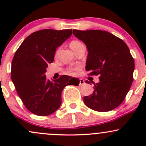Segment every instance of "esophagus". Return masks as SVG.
I'll return each instance as SVG.
<instances>
[{
  "mask_svg": "<svg viewBox=\"0 0 146 146\" xmlns=\"http://www.w3.org/2000/svg\"><path fill=\"white\" fill-rule=\"evenodd\" d=\"M85 83V81H84V80L82 78H80V80H79V85H83Z\"/></svg>",
  "mask_w": 146,
  "mask_h": 146,
  "instance_id": "obj_1",
  "label": "esophagus"
}]
</instances>
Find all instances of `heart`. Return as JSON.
Instances as JSON below:
<instances>
[{"label":"heart","instance_id":"1","mask_svg":"<svg viewBox=\"0 0 146 146\" xmlns=\"http://www.w3.org/2000/svg\"><path fill=\"white\" fill-rule=\"evenodd\" d=\"M82 43H80V42H78V41H72V42L70 43V46L72 49L74 50L75 48H77L78 46L82 45ZM78 69H80V67H78V66L76 68H70V70H68V73H73V72L78 70Z\"/></svg>","mask_w":146,"mask_h":146}]
</instances>
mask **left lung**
<instances>
[{
  "label": "left lung",
  "instance_id": "8db88e82",
  "mask_svg": "<svg viewBox=\"0 0 146 146\" xmlns=\"http://www.w3.org/2000/svg\"><path fill=\"white\" fill-rule=\"evenodd\" d=\"M73 35L85 44L88 51L85 69L90 76H99L92 95L84 97L89 108L108 111L124 100L133 82L134 61L122 39L106 31L73 29ZM86 83L90 81L86 80Z\"/></svg>",
  "mask_w": 146,
  "mask_h": 146
}]
</instances>
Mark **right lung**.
Here are the masks:
<instances>
[{"instance_id":"1","label":"right lung","mask_w":146,"mask_h":146,"mask_svg":"<svg viewBox=\"0 0 146 146\" xmlns=\"http://www.w3.org/2000/svg\"><path fill=\"white\" fill-rule=\"evenodd\" d=\"M72 29H42L27 36L12 61L11 79L26 108L38 116H48L61 104V92L66 86L79 85V80L60 76L47 80L48 64L54 61L56 48L72 35Z\"/></svg>"}]
</instances>
